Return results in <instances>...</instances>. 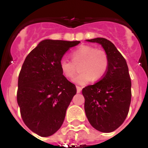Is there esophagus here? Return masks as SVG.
<instances>
[{
	"mask_svg": "<svg viewBox=\"0 0 148 148\" xmlns=\"http://www.w3.org/2000/svg\"><path fill=\"white\" fill-rule=\"evenodd\" d=\"M76 89H77V92H78V93H80V92H82V87H76Z\"/></svg>",
	"mask_w": 148,
	"mask_h": 148,
	"instance_id": "34e87169",
	"label": "esophagus"
}]
</instances>
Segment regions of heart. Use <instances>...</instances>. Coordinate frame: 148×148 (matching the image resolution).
Segmentation results:
<instances>
[{
  "label": "heart",
  "mask_w": 148,
  "mask_h": 148,
  "mask_svg": "<svg viewBox=\"0 0 148 148\" xmlns=\"http://www.w3.org/2000/svg\"><path fill=\"white\" fill-rule=\"evenodd\" d=\"M71 57L73 61L64 58L60 60V70L66 78H72L75 74V65L82 63L81 73L73 78V82L78 85H85L93 79L99 80L108 70L109 61L105 52L91 46H81L71 53Z\"/></svg>",
  "instance_id": "1"
}]
</instances>
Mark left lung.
<instances>
[{"label": "left lung", "instance_id": "1", "mask_svg": "<svg viewBox=\"0 0 148 148\" xmlns=\"http://www.w3.org/2000/svg\"><path fill=\"white\" fill-rule=\"evenodd\" d=\"M101 45L108 56V70L100 81L82 90L84 110L90 125L110 133L125 121L131 101V81L126 60L114 44L103 38L86 40Z\"/></svg>", "mask_w": 148, "mask_h": 148}]
</instances>
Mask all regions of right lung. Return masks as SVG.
I'll return each mask as SVG.
<instances>
[{"label":"right lung","mask_w":148,"mask_h":148,"mask_svg":"<svg viewBox=\"0 0 148 148\" xmlns=\"http://www.w3.org/2000/svg\"><path fill=\"white\" fill-rule=\"evenodd\" d=\"M79 43L46 39L29 53L22 65L17 101L23 122L40 136H49L59 130L76 94L75 84L61 73L59 61Z\"/></svg>","instance_id":"add662e5"}]
</instances>
